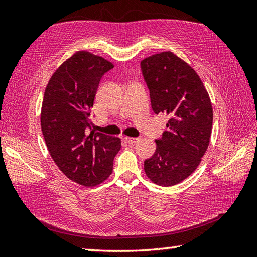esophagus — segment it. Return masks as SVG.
Listing matches in <instances>:
<instances>
[{
    "instance_id": "esophagus-1",
    "label": "esophagus",
    "mask_w": 257,
    "mask_h": 257,
    "mask_svg": "<svg viewBox=\"0 0 257 257\" xmlns=\"http://www.w3.org/2000/svg\"><path fill=\"white\" fill-rule=\"evenodd\" d=\"M124 141L128 142L129 144H136L139 139L136 138V137H124Z\"/></svg>"
}]
</instances>
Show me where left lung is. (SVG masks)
Here are the masks:
<instances>
[{
	"instance_id": "obj_1",
	"label": "left lung",
	"mask_w": 257,
	"mask_h": 257,
	"mask_svg": "<svg viewBox=\"0 0 257 257\" xmlns=\"http://www.w3.org/2000/svg\"><path fill=\"white\" fill-rule=\"evenodd\" d=\"M141 67L154 113L169 116L144 170L156 185H177L196 170L210 144L211 99L196 71L170 51L149 56Z\"/></svg>"
}]
</instances>
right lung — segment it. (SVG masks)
Wrapping results in <instances>:
<instances>
[{"instance_id": "right-lung-1", "label": "right lung", "mask_w": 257, "mask_h": 257, "mask_svg": "<svg viewBox=\"0 0 257 257\" xmlns=\"http://www.w3.org/2000/svg\"><path fill=\"white\" fill-rule=\"evenodd\" d=\"M114 67L102 56L78 51L56 69L43 97L41 127L52 159L69 179L93 187L106 180L121 139L90 132V108L101 78Z\"/></svg>"}]
</instances>
